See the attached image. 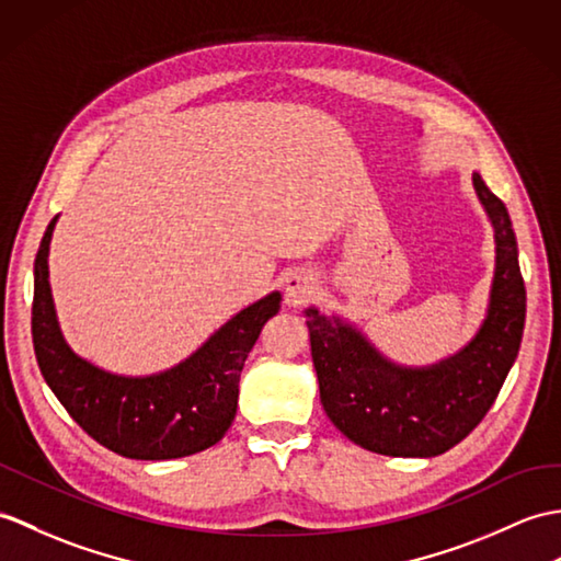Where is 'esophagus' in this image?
Instances as JSON below:
<instances>
[{
  "label": "esophagus",
  "instance_id": "esophagus-1",
  "mask_svg": "<svg viewBox=\"0 0 561 561\" xmlns=\"http://www.w3.org/2000/svg\"><path fill=\"white\" fill-rule=\"evenodd\" d=\"M284 291H286V301L291 306H298L304 304L306 298H310L312 291H316V279L310 275H304V272H294V275L286 277Z\"/></svg>",
  "mask_w": 561,
  "mask_h": 561
}]
</instances>
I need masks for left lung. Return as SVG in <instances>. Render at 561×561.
I'll return each mask as SVG.
<instances>
[{"instance_id":"1","label":"left lung","mask_w":561,"mask_h":561,"mask_svg":"<svg viewBox=\"0 0 561 561\" xmlns=\"http://www.w3.org/2000/svg\"><path fill=\"white\" fill-rule=\"evenodd\" d=\"M478 201L494 229V277L488 316L459 354L407 368L385 358L342 318L310 306L312 366L328 419L358 447L385 457H437L485 419L510 375L526 322V286L510 213L473 172Z\"/></svg>"}]
</instances>
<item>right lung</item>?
<instances>
[{
	"label": "right lung",
	"mask_w": 561,
	"mask_h": 561,
	"mask_svg": "<svg viewBox=\"0 0 561 561\" xmlns=\"http://www.w3.org/2000/svg\"><path fill=\"white\" fill-rule=\"evenodd\" d=\"M49 221L35 255L33 346L45 382L71 419L102 447L126 459L164 461L217 445L239 403V377L265 322L279 312L272 291L237 312L179 366L146 377L102 370L73 354L49 289Z\"/></svg>",
	"instance_id": "1"
}]
</instances>
